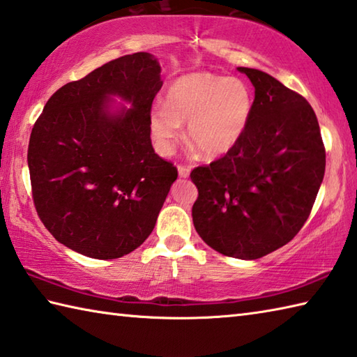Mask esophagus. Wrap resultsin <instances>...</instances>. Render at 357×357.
Returning <instances> with one entry per match:
<instances>
[{
  "mask_svg": "<svg viewBox=\"0 0 357 357\" xmlns=\"http://www.w3.org/2000/svg\"><path fill=\"white\" fill-rule=\"evenodd\" d=\"M177 169H178V176L180 177H183V178H186L188 176H190V167H188V166H183V165H178L177 166Z\"/></svg>",
  "mask_w": 357,
  "mask_h": 357,
  "instance_id": "1",
  "label": "esophagus"
}]
</instances>
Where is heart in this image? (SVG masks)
Segmentation results:
<instances>
[{
    "label": "heart",
    "mask_w": 357,
    "mask_h": 357,
    "mask_svg": "<svg viewBox=\"0 0 357 357\" xmlns=\"http://www.w3.org/2000/svg\"><path fill=\"white\" fill-rule=\"evenodd\" d=\"M252 113V91L238 77L191 73L169 86L165 107L151 112V133L161 153L172 151L178 126L206 157L224 155L238 143Z\"/></svg>",
    "instance_id": "heart-1"
}]
</instances>
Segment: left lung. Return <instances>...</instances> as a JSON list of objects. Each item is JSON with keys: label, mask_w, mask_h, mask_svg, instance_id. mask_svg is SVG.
<instances>
[{"label": "left lung", "mask_w": 357, "mask_h": 357, "mask_svg": "<svg viewBox=\"0 0 357 357\" xmlns=\"http://www.w3.org/2000/svg\"><path fill=\"white\" fill-rule=\"evenodd\" d=\"M255 86L248 124L224 157L197 166L192 222L225 257L258 259L305 225L325 176L326 153L312 107L267 73L239 66Z\"/></svg>", "instance_id": "obj_1"}]
</instances>
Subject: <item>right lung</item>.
Here are the masks:
<instances>
[{
    "label": "right lung",
    "mask_w": 357,
    "mask_h": 357,
    "mask_svg": "<svg viewBox=\"0 0 357 357\" xmlns=\"http://www.w3.org/2000/svg\"><path fill=\"white\" fill-rule=\"evenodd\" d=\"M160 65L127 54L73 80L48 99L32 127L28 166L40 220L60 244L115 259L152 233L177 167L151 141ZM110 96L132 104L108 112Z\"/></svg>",
    "instance_id": "right-lung-1"
}]
</instances>
